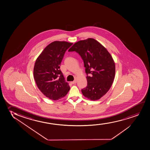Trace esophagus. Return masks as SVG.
<instances>
[{
	"label": "esophagus",
	"instance_id": "esophagus-1",
	"mask_svg": "<svg viewBox=\"0 0 150 150\" xmlns=\"http://www.w3.org/2000/svg\"><path fill=\"white\" fill-rule=\"evenodd\" d=\"M76 82H77V81L76 80H75L71 82V83L72 84H75L76 83Z\"/></svg>",
	"mask_w": 150,
	"mask_h": 150
}]
</instances>
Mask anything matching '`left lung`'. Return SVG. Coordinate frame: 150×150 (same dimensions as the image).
I'll return each mask as SVG.
<instances>
[{
  "label": "left lung",
  "mask_w": 150,
  "mask_h": 150,
  "mask_svg": "<svg viewBox=\"0 0 150 150\" xmlns=\"http://www.w3.org/2000/svg\"><path fill=\"white\" fill-rule=\"evenodd\" d=\"M78 53L83 61L88 84L82 93L91 100H97L109 91L115 79V64L105 47L95 39L78 41L69 50Z\"/></svg>",
  "instance_id": "left-lung-1"
}]
</instances>
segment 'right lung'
<instances>
[{"instance_id": "right-lung-1", "label": "right lung", "mask_w": 150, "mask_h": 150, "mask_svg": "<svg viewBox=\"0 0 150 150\" xmlns=\"http://www.w3.org/2000/svg\"><path fill=\"white\" fill-rule=\"evenodd\" d=\"M72 43L54 41L46 47L35 61L33 76L39 90L49 99H61L70 90L60 70L64 54Z\"/></svg>"}]
</instances>
